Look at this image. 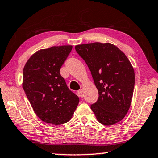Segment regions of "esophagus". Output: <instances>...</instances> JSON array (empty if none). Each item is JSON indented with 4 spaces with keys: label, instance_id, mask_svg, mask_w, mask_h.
Masks as SVG:
<instances>
[{
    "label": "esophagus",
    "instance_id": "34e87169",
    "mask_svg": "<svg viewBox=\"0 0 158 158\" xmlns=\"http://www.w3.org/2000/svg\"><path fill=\"white\" fill-rule=\"evenodd\" d=\"M77 94H78V95H79V98H83V92H82V90H81V89L78 90Z\"/></svg>",
    "mask_w": 158,
    "mask_h": 158
}]
</instances>
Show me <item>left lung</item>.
<instances>
[{
  "label": "left lung",
  "instance_id": "obj_1",
  "mask_svg": "<svg viewBox=\"0 0 158 158\" xmlns=\"http://www.w3.org/2000/svg\"><path fill=\"white\" fill-rule=\"evenodd\" d=\"M76 51L91 71L99 97L90 108L102 124L121 121L131 103L134 70L126 55L113 44L93 43L76 45Z\"/></svg>",
  "mask_w": 158,
  "mask_h": 158
}]
</instances>
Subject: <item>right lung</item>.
I'll use <instances>...</instances> for the list:
<instances>
[{
	"label": "right lung",
	"instance_id": "1",
	"mask_svg": "<svg viewBox=\"0 0 158 158\" xmlns=\"http://www.w3.org/2000/svg\"><path fill=\"white\" fill-rule=\"evenodd\" d=\"M71 45L53 46L34 53L23 69L22 87L40 119L60 125L71 118L79 99L60 74Z\"/></svg>",
	"mask_w": 158,
	"mask_h": 158
}]
</instances>
